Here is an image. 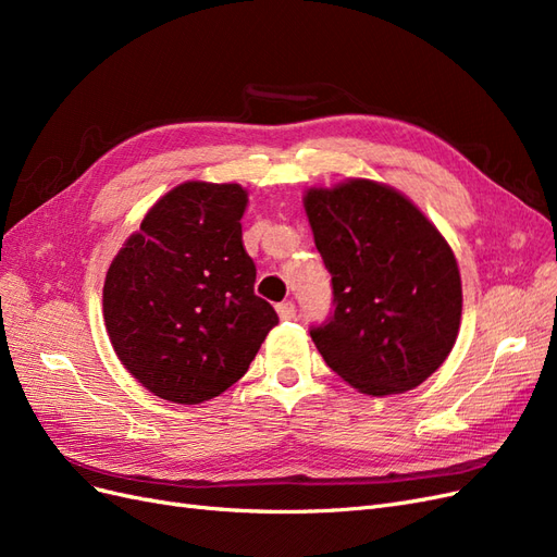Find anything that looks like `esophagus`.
I'll return each mask as SVG.
<instances>
[{"instance_id": "34e87169", "label": "esophagus", "mask_w": 557, "mask_h": 557, "mask_svg": "<svg viewBox=\"0 0 557 557\" xmlns=\"http://www.w3.org/2000/svg\"><path fill=\"white\" fill-rule=\"evenodd\" d=\"M276 311H278L281 320H295V315H297V309H295L293 301H281Z\"/></svg>"}]
</instances>
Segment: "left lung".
<instances>
[{
	"instance_id": "left-lung-1",
	"label": "left lung",
	"mask_w": 557,
	"mask_h": 557,
	"mask_svg": "<svg viewBox=\"0 0 557 557\" xmlns=\"http://www.w3.org/2000/svg\"><path fill=\"white\" fill-rule=\"evenodd\" d=\"M305 209L332 274L334 311L311 339L364 395H397L444 364L458 339L462 283L448 242L391 185L311 188Z\"/></svg>"
}]
</instances>
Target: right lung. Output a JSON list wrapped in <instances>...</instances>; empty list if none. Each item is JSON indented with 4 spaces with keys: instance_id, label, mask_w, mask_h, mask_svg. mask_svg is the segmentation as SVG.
Returning a JSON list of instances; mask_svg holds the SVG:
<instances>
[{
    "instance_id": "right-lung-1",
    "label": "right lung",
    "mask_w": 557,
    "mask_h": 557,
    "mask_svg": "<svg viewBox=\"0 0 557 557\" xmlns=\"http://www.w3.org/2000/svg\"><path fill=\"white\" fill-rule=\"evenodd\" d=\"M248 193L188 181L148 209L104 281V323L117 360L146 391L199 404L225 393L276 323L256 295L242 242Z\"/></svg>"
}]
</instances>
